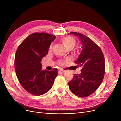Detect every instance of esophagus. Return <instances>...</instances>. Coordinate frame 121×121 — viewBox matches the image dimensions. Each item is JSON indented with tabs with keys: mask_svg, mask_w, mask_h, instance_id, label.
<instances>
[{
	"mask_svg": "<svg viewBox=\"0 0 121 121\" xmlns=\"http://www.w3.org/2000/svg\"><path fill=\"white\" fill-rule=\"evenodd\" d=\"M59 72H65V70L63 69H59Z\"/></svg>",
	"mask_w": 121,
	"mask_h": 121,
	"instance_id": "esophagus-1",
	"label": "esophagus"
}]
</instances>
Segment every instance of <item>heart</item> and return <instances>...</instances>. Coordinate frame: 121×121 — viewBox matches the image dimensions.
Here are the masks:
<instances>
[{
    "instance_id": "b5f03b06",
    "label": "heart",
    "mask_w": 121,
    "mask_h": 121,
    "mask_svg": "<svg viewBox=\"0 0 121 121\" xmlns=\"http://www.w3.org/2000/svg\"><path fill=\"white\" fill-rule=\"evenodd\" d=\"M61 41L67 49L68 48H73L75 46L76 41L74 38L70 37H65L61 39ZM52 45L50 46V49L52 48Z\"/></svg>"
}]
</instances>
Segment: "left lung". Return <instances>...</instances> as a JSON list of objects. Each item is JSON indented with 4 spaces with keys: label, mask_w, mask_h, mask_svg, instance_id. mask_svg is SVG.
Here are the masks:
<instances>
[{
    "label": "left lung",
    "mask_w": 121,
    "mask_h": 121,
    "mask_svg": "<svg viewBox=\"0 0 121 121\" xmlns=\"http://www.w3.org/2000/svg\"><path fill=\"white\" fill-rule=\"evenodd\" d=\"M77 36L82 44V51L75 63L82 66L81 73L74 74L69 82V89L76 95H90L100 86L105 72V60L100 48L87 36L80 33L70 32Z\"/></svg>",
    "instance_id": "8db88e82"
}]
</instances>
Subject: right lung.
Here are the masks:
<instances>
[{
    "label": "right lung",
    "mask_w": 121,
    "mask_h": 121,
    "mask_svg": "<svg viewBox=\"0 0 121 121\" xmlns=\"http://www.w3.org/2000/svg\"><path fill=\"white\" fill-rule=\"evenodd\" d=\"M56 37L45 33H34L28 36L17 50L14 57L17 77L22 86L33 95L48 92L57 75V69L42 70L41 63Z\"/></svg>",
    "instance_id": "obj_1"
}]
</instances>
